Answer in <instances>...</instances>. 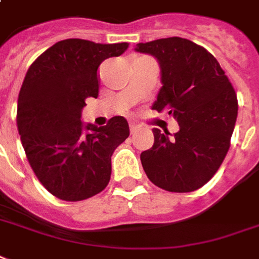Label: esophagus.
I'll list each match as a JSON object with an SVG mask.
<instances>
[{"label":"esophagus","mask_w":259,"mask_h":259,"mask_svg":"<svg viewBox=\"0 0 259 259\" xmlns=\"http://www.w3.org/2000/svg\"><path fill=\"white\" fill-rule=\"evenodd\" d=\"M138 128H139V125H138L137 122H130V131H131V134H134V132L138 131Z\"/></svg>","instance_id":"obj_1"}]
</instances>
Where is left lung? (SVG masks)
Segmentation results:
<instances>
[{"instance_id": "left-lung-1", "label": "left lung", "mask_w": 259, "mask_h": 259, "mask_svg": "<svg viewBox=\"0 0 259 259\" xmlns=\"http://www.w3.org/2000/svg\"><path fill=\"white\" fill-rule=\"evenodd\" d=\"M161 68V83L151 108L166 110L179 122L174 137L153 128L154 145L141 154L151 183L170 192L205 186L228 153L238 98L214 56L191 40L172 36L138 44Z\"/></svg>"}]
</instances>
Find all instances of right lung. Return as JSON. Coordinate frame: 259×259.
Segmentation results:
<instances>
[{
    "label": "right lung",
    "mask_w": 259,
    "mask_h": 259,
    "mask_svg": "<svg viewBox=\"0 0 259 259\" xmlns=\"http://www.w3.org/2000/svg\"><path fill=\"white\" fill-rule=\"evenodd\" d=\"M127 48V42L60 40L27 71L17 100L21 145L42 186L63 201H83L102 191L110 180L112 154L130 135L122 116L104 127L80 120L85 98L98 97L101 63Z\"/></svg>",
    "instance_id": "1"
}]
</instances>
